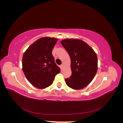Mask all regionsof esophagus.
<instances>
[{"label": "esophagus", "instance_id": "34e87169", "mask_svg": "<svg viewBox=\"0 0 123 123\" xmlns=\"http://www.w3.org/2000/svg\"><path fill=\"white\" fill-rule=\"evenodd\" d=\"M64 65H63V64H62V65H61V68L62 69L63 68H64Z\"/></svg>", "mask_w": 123, "mask_h": 123}]
</instances>
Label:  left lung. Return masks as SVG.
<instances>
[{
    "mask_svg": "<svg viewBox=\"0 0 123 123\" xmlns=\"http://www.w3.org/2000/svg\"><path fill=\"white\" fill-rule=\"evenodd\" d=\"M61 44L71 59V76L65 79L67 85L75 90L86 87L93 79L98 71V57L94 50L84 41L65 39Z\"/></svg>",
    "mask_w": 123,
    "mask_h": 123,
    "instance_id": "left-lung-1",
    "label": "left lung"
}]
</instances>
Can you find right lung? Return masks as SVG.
I'll list each match as a JSON object with an SVG mask.
<instances>
[{"label": "right lung", "mask_w": 123, "mask_h": 123, "mask_svg": "<svg viewBox=\"0 0 123 123\" xmlns=\"http://www.w3.org/2000/svg\"><path fill=\"white\" fill-rule=\"evenodd\" d=\"M57 38H40L32 43L23 55L22 65L25 75L34 87L44 89L52 84L61 69L55 64L52 52Z\"/></svg>", "instance_id": "1"}]
</instances>
